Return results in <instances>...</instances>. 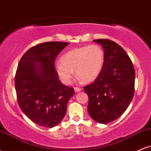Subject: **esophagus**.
<instances>
[{"label":"esophagus","mask_w":151,"mask_h":151,"mask_svg":"<svg viewBox=\"0 0 151 151\" xmlns=\"http://www.w3.org/2000/svg\"><path fill=\"white\" fill-rule=\"evenodd\" d=\"M81 90V88L77 87V86H76V87H74V91H75L76 92H79V91H80Z\"/></svg>","instance_id":"1"}]
</instances>
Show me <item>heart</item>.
I'll list each match as a JSON object with an SVG mask.
<instances>
[{"instance_id":"heart-1","label":"heart","mask_w":151,"mask_h":151,"mask_svg":"<svg viewBox=\"0 0 151 151\" xmlns=\"http://www.w3.org/2000/svg\"><path fill=\"white\" fill-rule=\"evenodd\" d=\"M105 61L104 51L99 45L83 46L64 54L55 70L65 84H70L75 70L77 77L84 81H93L101 73Z\"/></svg>"}]
</instances>
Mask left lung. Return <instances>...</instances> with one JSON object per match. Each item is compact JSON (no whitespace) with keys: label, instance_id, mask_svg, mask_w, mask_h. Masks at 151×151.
Returning a JSON list of instances; mask_svg holds the SVG:
<instances>
[{"label":"left lung","instance_id":"8db88e82","mask_svg":"<svg viewBox=\"0 0 151 151\" xmlns=\"http://www.w3.org/2000/svg\"><path fill=\"white\" fill-rule=\"evenodd\" d=\"M104 50L105 61L93 82L84 87L89 96L88 113L96 122L108 124L125 112L135 89V70L129 55L108 39L94 40Z\"/></svg>","mask_w":151,"mask_h":151}]
</instances>
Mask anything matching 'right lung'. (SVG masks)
I'll return each mask as SVG.
<instances>
[{
	"mask_svg": "<svg viewBox=\"0 0 151 151\" xmlns=\"http://www.w3.org/2000/svg\"><path fill=\"white\" fill-rule=\"evenodd\" d=\"M68 42H47L22 55L15 77L17 99L22 111L37 125L57 126L65 116L72 87L64 85L55 70V59Z\"/></svg>",
	"mask_w": 151,
	"mask_h": 151,
	"instance_id": "1",
	"label": "right lung"
}]
</instances>
